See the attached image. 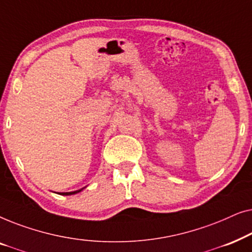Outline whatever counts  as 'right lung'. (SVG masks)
Here are the masks:
<instances>
[{
	"mask_svg": "<svg viewBox=\"0 0 252 252\" xmlns=\"http://www.w3.org/2000/svg\"><path fill=\"white\" fill-rule=\"evenodd\" d=\"M84 188H86V187H84ZM84 188L79 189V190H75V191H68V192H58V194H60V195H63V196H68V195H74V194H78V192H80V191H82V190H84Z\"/></svg>",
	"mask_w": 252,
	"mask_h": 252,
	"instance_id": "1",
	"label": "right lung"
}]
</instances>
